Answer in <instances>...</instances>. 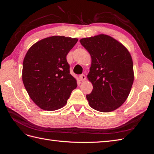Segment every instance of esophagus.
<instances>
[{"instance_id": "obj_1", "label": "esophagus", "mask_w": 154, "mask_h": 154, "mask_svg": "<svg viewBox=\"0 0 154 154\" xmlns=\"http://www.w3.org/2000/svg\"><path fill=\"white\" fill-rule=\"evenodd\" d=\"M79 78H80V80L82 82L85 81V79H86V77H85V76L84 75V74H81V75H80V76H79Z\"/></svg>"}]
</instances>
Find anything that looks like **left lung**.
I'll return each mask as SVG.
<instances>
[{
  "label": "left lung",
  "instance_id": "8db88e82",
  "mask_svg": "<svg viewBox=\"0 0 154 154\" xmlns=\"http://www.w3.org/2000/svg\"><path fill=\"white\" fill-rule=\"evenodd\" d=\"M80 42L92 58L87 78L93 89L86 96L88 104L102 112L117 109L127 100L134 82L131 55L123 45L106 35Z\"/></svg>",
  "mask_w": 154,
  "mask_h": 154
}]
</instances>
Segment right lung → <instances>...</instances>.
Instances as JSON below:
<instances>
[{
  "mask_svg": "<svg viewBox=\"0 0 154 154\" xmlns=\"http://www.w3.org/2000/svg\"><path fill=\"white\" fill-rule=\"evenodd\" d=\"M77 42L76 38L53 36L37 42L27 52L22 81L40 109L51 111L62 108L76 88L66 57Z\"/></svg>",
  "mask_w": 154,
  "mask_h": 154,
  "instance_id": "right-lung-1",
  "label": "right lung"
}]
</instances>
